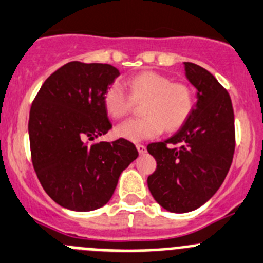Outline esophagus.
Segmentation results:
<instances>
[{
	"label": "esophagus",
	"mask_w": 263,
	"mask_h": 263,
	"mask_svg": "<svg viewBox=\"0 0 263 263\" xmlns=\"http://www.w3.org/2000/svg\"><path fill=\"white\" fill-rule=\"evenodd\" d=\"M137 149H138V152H139V154H144V152H146V146H144V144H141V143H138V144H137Z\"/></svg>",
	"instance_id": "1"
}]
</instances>
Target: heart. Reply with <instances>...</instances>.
Here are the masks:
<instances>
[{"label": "heart", "mask_w": 263, "mask_h": 263, "mask_svg": "<svg viewBox=\"0 0 263 263\" xmlns=\"http://www.w3.org/2000/svg\"><path fill=\"white\" fill-rule=\"evenodd\" d=\"M127 94L120 84L109 85L103 94V107L112 119L126 116L134 103L143 102L146 116L130 119L115 129L120 138L141 142L166 132L181 129L192 114L194 91L187 84L172 81L171 77L154 71L141 72L125 82Z\"/></svg>", "instance_id": "1"}]
</instances>
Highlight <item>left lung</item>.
Segmentation results:
<instances>
[{"label": "left lung", "mask_w": 263, "mask_h": 263, "mask_svg": "<svg viewBox=\"0 0 263 263\" xmlns=\"http://www.w3.org/2000/svg\"><path fill=\"white\" fill-rule=\"evenodd\" d=\"M197 89V102L186 124L165 142L147 146L156 171L147 183L162 208L195 211L221 187L235 152V120L230 94L216 77L195 63H184Z\"/></svg>", "instance_id": "obj_1"}]
</instances>
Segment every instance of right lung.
Instances as JSON below:
<instances>
[{
	"label": "right lung",
	"mask_w": 263,
	"mask_h": 263,
	"mask_svg": "<svg viewBox=\"0 0 263 263\" xmlns=\"http://www.w3.org/2000/svg\"><path fill=\"white\" fill-rule=\"evenodd\" d=\"M119 74L111 64L69 62L45 80L31 106L34 172L46 194L71 211L106 205L121 172L138 156L124 138L94 141L112 126L103 94Z\"/></svg>",
	"instance_id": "right-lung-1"
}]
</instances>
